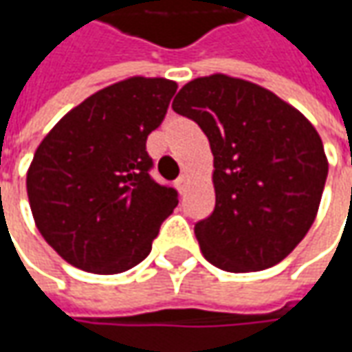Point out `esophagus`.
<instances>
[{
	"mask_svg": "<svg viewBox=\"0 0 352 352\" xmlns=\"http://www.w3.org/2000/svg\"><path fill=\"white\" fill-rule=\"evenodd\" d=\"M188 184H190V178H188V174H182L178 180H176V188H178V192L184 194L186 190H188Z\"/></svg>",
	"mask_w": 352,
	"mask_h": 352,
	"instance_id": "34e87169",
	"label": "esophagus"
}]
</instances>
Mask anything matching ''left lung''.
Listing matches in <instances>:
<instances>
[{
  "instance_id": "8db88e82",
  "label": "left lung",
  "mask_w": 352,
  "mask_h": 352,
  "mask_svg": "<svg viewBox=\"0 0 352 352\" xmlns=\"http://www.w3.org/2000/svg\"><path fill=\"white\" fill-rule=\"evenodd\" d=\"M172 109L196 121L213 153L215 210L194 227L206 261L227 272L284 261L314 223L327 180L316 127L276 94L225 74L188 82Z\"/></svg>"
}]
</instances>
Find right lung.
Instances as JSON below:
<instances>
[{
  "mask_svg": "<svg viewBox=\"0 0 352 352\" xmlns=\"http://www.w3.org/2000/svg\"><path fill=\"white\" fill-rule=\"evenodd\" d=\"M176 82L135 76L96 91L52 127L27 172L34 223L66 263L119 274L148 256L178 192L151 178L146 137Z\"/></svg>",
  "mask_w": 352,
  "mask_h": 352,
  "instance_id": "1",
  "label": "right lung"
}]
</instances>
